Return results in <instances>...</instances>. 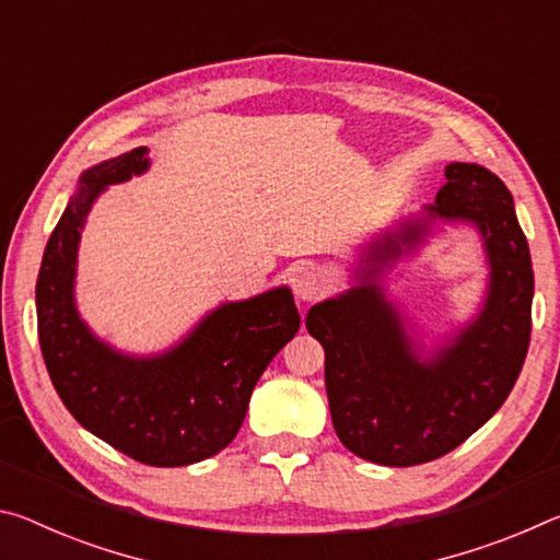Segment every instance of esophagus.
Returning a JSON list of instances; mask_svg holds the SVG:
<instances>
[{
    "label": "esophagus",
    "mask_w": 560,
    "mask_h": 560,
    "mask_svg": "<svg viewBox=\"0 0 560 560\" xmlns=\"http://www.w3.org/2000/svg\"><path fill=\"white\" fill-rule=\"evenodd\" d=\"M326 279L318 269H303L293 277V293H296L299 301H318L326 293Z\"/></svg>",
    "instance_id": "esophagus-1"
}]
</instances>
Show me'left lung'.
<instances>
[{
  "label": "left lung",
  "mask_w": 560,
  "mask_h": 560,
  "mask_svg": "<svg viewBox=\"0 0 560 560\" xmlns=\"http://www.w3.org/2000/svg\"><path fill=\"white\" fill-rule=\"evenodd\" d=\"M424 214L368 246L358 287L306 316L326 350V393L338 440L368 462L412 467L444 454L494 415L524 368L534 269L514 197L487 167L450 163ZM434 219L471 221L486 242L490 289L469 327L420 359L404 319L384 299L380 273L429 233Z\"/></svg>",
  "instance_id": "obj_1"
}]
</instances>
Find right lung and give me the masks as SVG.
<instances>
[{
  "label": "right lung",
  "mask_w": 560,
  "mask_h": 560,
  "mask_svg": "<svg viewBox=\"0 0 560 560\" xmlns=\"http://www.w3.org/2000/svg\"><path fill=\"white\" fill-rule=\"evenodd\" d=\"M148 150L86 170L44 249L36 279L39 346L51 383L79 424L150 467H185L222 452L240 432L254 385L296 336L291 289L222 303L163 355L136 358L91 334L73 303L83 222L108 185L148 170Z\"/></svg>",
  "instance_id": "right-lung-1"
}]
</instances>
